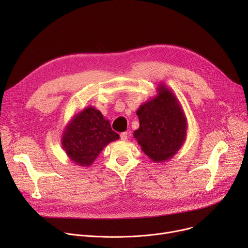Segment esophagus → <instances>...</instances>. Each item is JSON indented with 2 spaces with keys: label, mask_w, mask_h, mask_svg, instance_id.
I'll use <instances>...</instances> for the list:
<instances>
[{
  "label": "esophagus",
  "mask_w": 248,
  "mask_h": 248,
  "mask_svg": "<svg viewBox=\"0 0 248 248\" xmlns=\"http://www.w3.org/2000/svg\"><path fill=\"white\" fill-rule=\"evenodd\" d=\"M120 138H121V140H125L127 139V133H126V132L122 133V134L120 135Z\"/></svg>",
  "instance_id": "obj_1"
}]
</instances>
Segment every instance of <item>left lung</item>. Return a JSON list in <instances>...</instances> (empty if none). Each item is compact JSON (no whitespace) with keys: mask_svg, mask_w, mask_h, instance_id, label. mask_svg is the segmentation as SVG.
<instances>
[{"mask_svg":"<svg viewBox=\"0 0 248 248\" xmlns=\"http://www.w3.org/2000/svg\"><path fill=\"white\" fill-rule=\"evenodd\" d=\"M140 127L135 132L141 150L155 161L170 159L185 140L187 123L170 90L159 87V95L140 106L137 111Z\"/></svg>","mask_w":248,"mask_h":248,"instance_id":"1","label":"left lung"}]
</instances>
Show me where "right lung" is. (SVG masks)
Listing matches in <instances>:
<instances>
[{
  "label": "right lung",
  "instance_id": "1",
  "mask_svg": "<svg viewBox=\"0 0 248 248\" xmlns=\"http://www.w3.org/2000/svg\"><path fill=\"white\" fill-rule=\"evenodd\" d=\"M119 139L99 110L87 108L78 113L65 129L62 146L77 165L89 166L108 142Z\"/></svg>",
  "mask_w": 248,
  "mask_h": 248
}]
</instances>
